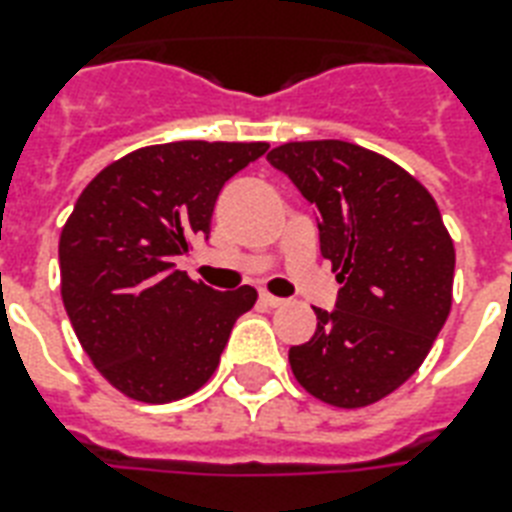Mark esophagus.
<instances>
[{
	"mask_svg": "<svg viewBox=\"0 0 512 512\" xmlns=\"http://www.w3.org/2000/svg\"><path fill=\"white\" fill-rule=\"evenodd\" d=\"M260 300H263V305H268V308H281V305H287V300H281V297L271 295V292H263Z\"/></svg>",
	"mask_w": 512,
	"mask_h": 512,
	"instance_id": "1",
	"label": "esophagus"
}]
</instances>
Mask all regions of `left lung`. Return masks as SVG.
I'll return each mask as SVG.
<instances>
[{
	"mask_svg": "<svg viewBox=\"0 0 512 512\" xmlns=\"http://www.w3.org/2000/svg\"><path fill=\"white\" fill-rule=\"evenodd\" d=\"M319 212L321 255L342 284L337 308L289 348L295 380L313 398L361 409L412 377L452 311L454 241L436 199L404 167L345 140L273 148Z\"/></svg>",
	"mask_w": 512,
	"mask_h": 512,
	"instance_id": "left-lung-1",
	"label": "left lung"
}]
</instances>
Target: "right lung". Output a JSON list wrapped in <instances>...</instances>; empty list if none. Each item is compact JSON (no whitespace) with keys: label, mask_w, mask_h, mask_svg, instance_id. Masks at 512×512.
Returning <instances> with one entry per match:
<instances>
[{"label":"right lung","mask_w":512,"mask_h":512,"mask_svg":"<svg viewBox=\"0 0 512 512\" xmlns=\"http://www.w3.org/2000/svg\"><path fill=\"white\" fill-rule=\"evenodd\" d=\"M268 143L146 146L92 177L60 231V295L84 353L127 398L170 404L215 374L255 287L215 292L175 271L209 236L217 193Z\"/></svg>","instance_id":"1"}]
</instances>
